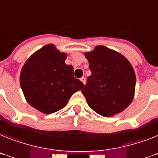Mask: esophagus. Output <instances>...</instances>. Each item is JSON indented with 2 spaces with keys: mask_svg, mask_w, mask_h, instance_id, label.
I'll use <instances>...</instances> for the list:
<instances>
[{
  "mask_svg": "<svg viewBox=\"0 0 158 158\" xmlns=\"http://www.w3.org/2000/svg\"><path fill=\"white\" fill-rule=\"evenodd\" d=\"M80 80H81V82L83 83V84H85V83H86V79H85V78H84V77H82L81 79H80Z\"/></svg>",
  "mask_w": 158,
  "mask_h": 158,
  "instance_id": "1",
  "label": "esophagus"
}]
</instances>
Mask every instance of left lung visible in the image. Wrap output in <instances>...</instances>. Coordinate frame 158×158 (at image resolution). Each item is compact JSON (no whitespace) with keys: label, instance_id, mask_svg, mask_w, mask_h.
Listing matches in <instances>:
<instances>
[{"label":"left lung","instance_id":"obj_1","mask_svg":"<svg viewBox=\"0 0 158 158\" xmlns=\"http://www.w3.org/2000/svg\"><path fill=\"white\" fill-rule=\"evenodd\" d=\"M91 75L82 93L96 113L111 117L123 112L135 95L136 75L129 61L104 46L84 53Z\"/></svg>","mask_w":158,"mask_h":158}]
</instances>
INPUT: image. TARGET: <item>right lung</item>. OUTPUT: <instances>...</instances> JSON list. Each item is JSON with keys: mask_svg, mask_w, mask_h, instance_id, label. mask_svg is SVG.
I'll list each match as a JSON object with an SVG mask.
<instances>
[{"mask_svg": "<svg viewBox=\"0 0 158 158\" xmlns=\"http://www.w3.org/2000/svg\"><path fill=\"white\" fill-rule=\"evenodd\" d=\"M67 54L54 44H47L31 54L20 74V84L28 104L44 114L67 105L73 94L84 84L74 77V68L67 65Z\"/></svg>", "mask_w": 158, "mask_h": 158, "instance_id": "right-lung-1", "label": "right lung"}]
</instances>
